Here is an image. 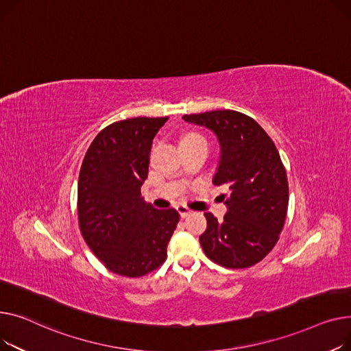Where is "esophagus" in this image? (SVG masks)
<instances>
[{
  "instance_id": "1",
  "label": "esophagus",
  "mask_w": 351,
  "mask_h": 351,
  "mask_svg": "<svg viewBox=\"0 0 351 351\" xmlns=\"http://www.w3.org/2000/svg\"><path fill=\"white\" fill-rule=\"evenodd\" d=\"M177 211L181 218H187L193 213L189 207H185V205H177Z\"/></svg>"
}]
</instances>
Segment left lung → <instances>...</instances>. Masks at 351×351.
Masks as SVG:
<instances>
[{"instance_id": "obj_1", "label": "left lung", "mask_w": 351, "mask_h": 351, "mask_svg": "<svg viewBox=\"0 0 351 351\" xmlns=\"http://www.w3.org/2000/svg\"><path fill=\"white\" fill-rule=\"evenodd\" d=\"M182 119L215 133L221 157L213 182L231 190L223 219L204 214L207 230L199 235L202 250L223 267H250L274 250L286 219L289 185L279 152L258 123L243 113L213 110Z\"/></svg>"}]
</instances>
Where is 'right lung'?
<instances>
[{
  "label": "right lung",
  "instance_id": "add662e5",
  "mask_svg": "<svg viewBox=\"0 0 351 351\" xmlns=\"http://www.w3.org/2000/svg\"><path fill=\"white\" fill-rule=\"evenodd\" d=\"M169 117H133L103 129L89 146L77 182L79 228L109 271L144 276L167 258L180 221L174 208L141 198L153 138Z\"/></svg>",
  "mask_w": 351,
  "mask_h": 351
}]
</instances>
